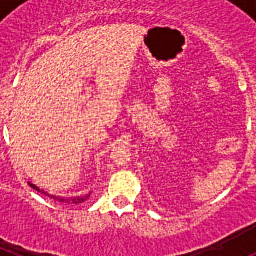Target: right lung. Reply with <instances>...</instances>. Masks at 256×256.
Listing matches in <instances>:
<instances>
[{"label":"right lung","mask_w":256,"mask_h":256,"mask_svg":"<svg viewBox=\"0 0 256 256\" xmlns=\"http://www.w3.org/2000/svg\"><path fill=\"white\" fill-rule=\"evenodd\" d=\"M28 184L32 187V188L36 190V191L42 192V194H44L46 196H48L50 198H54V200L58 201V202H64V204H80V202H84V201L87 200L90 196H91V192H90V194H87V195H84V196H72V198H64V196H58V195H54V194H48V192L44 191V190H42V188H40V187L36 186V184H33L32 182H28Z\"/></svg>","instance_id":"add662e5"}]
</instances>
